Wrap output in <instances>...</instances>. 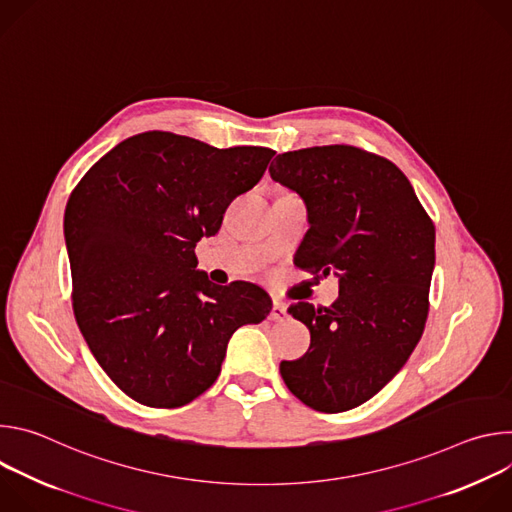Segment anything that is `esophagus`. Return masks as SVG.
Instances as JSON below:
<instances>
[{"label":"esophagus","mask_w":512,"mask_h":512,"mask_svg":"<svg viewBox=\"0 0 512 512\" xmlns=\"http://www.w3.org/2000/svg\"><path fill=\"white\" fill-rule=\"evenodd\" d=\"M269 318L275 320V322L285 320V318H287V306H285L281 300H273V308H271Z\"/></svg>","instance_id":"obj_1"}]
</instances>
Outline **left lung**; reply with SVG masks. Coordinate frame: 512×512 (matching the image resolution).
Instances as JSON below:
<instances>
[{"label":"left lung","instance_id":"obj_1","mask_svg":"<svg viewBox=\"0 0 512 512\" xmlns=\"http://www.w3.org/2000/svg\"><path fill=\"white\" fill-rule=\"evenodd\" d=\"M269 174L308 210L298 265L340 285L328 308L289 306L312 340L279 373L316 411L354 409L403 369L423 334L435 227L395 164L352 145L279 154Z\"/></svg>","mask_w":512,"mask_h":512}]
</instances>
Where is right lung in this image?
Here are the masks:
<instances>
[{
  "label": "right lung",
  "mask_w": 512,
  "mask_h": 512,
  "mask_svg": "<svg viewBox=\"0 0 512 512\" xmlns=\"http://www.w3.org/2000/svg\"><path fill=\"white\" fill-rule=\"evenodd\" d=\"M273 150L212 145L168 131L123 139L70 194L64 243L77 324L109 379L133 401L174 409L221 373L227 344L271 298L255 283L216 285L194 247L221 229Z\"/></svg>",
  "instance_id": "1"
}]
</instances>
